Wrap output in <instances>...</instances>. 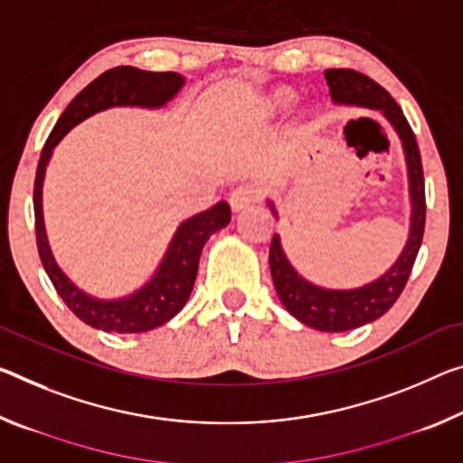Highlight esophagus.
Here are the masks:
<instances>
[{"instance_id":"34e87169","label":"esophagus","mask_w":463,"mask_h":463,"mask_svg":"<svg viewBox=\"0 0 463 463\" xmlns=\"http://www.w3.org/2000/svg\"><path fill=\"white\" fill-rule=\"evenodd\" d=\"M258 197H260V192L253 185H241L231 194L229 202H231L232 212H243L253 202H258Z\"/></svg>"}]
</instances>
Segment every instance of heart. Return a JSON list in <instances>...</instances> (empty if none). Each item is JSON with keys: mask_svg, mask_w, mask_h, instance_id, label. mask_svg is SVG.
Returning <instances> with one entry per match:
<instances>
[{"mask_svg": "<svg viewBox=\"0 0 463 463\" xmlns=\"http://www.w3.org/2000/svg\"><path fill=\"white\" fill-rule=\"evenodd\" d=\"M297 102V90L292 86H274L260 94L253 105L255 121H268L271 117L280 115Z\"/></svg>", "mask_w": 463, "mask_h": 463, "instance_id": "1", "label": "heart"}]
</instances>
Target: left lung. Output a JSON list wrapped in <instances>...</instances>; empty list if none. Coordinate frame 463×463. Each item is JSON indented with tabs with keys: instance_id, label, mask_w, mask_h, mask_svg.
I'll return each mask as SVG.
<instances>
[{
	"instance_id": "1",
	"label": "left lung",
	"mask_w": 463,
	"mask_h": 463,
	"mask_svg": "<svg viewBox=\"0 0 463 463\" xmlns=\"http://www.w3.org/2000/svg\"><path fill=\"white\" fill-rule=\"evenodd\" d=\"M326 80L334 105L364 107L371 109V111H379L385 117L402 142L408 175L410 226L406 245H403L402 253L392 263L390 269H385L375 280L356 286V288H326V286L313 284L300 276L290 260L286 258L280 234L271 237V280H274L276 292L286 307V311L298 319L300 324L319 329V332H348V329L361 327L379 319L381 315L392 309V305L402 295L410 271H412L418 249H420L422 243L427 205H424L420 152H418L412 128L408 126L398 102L375 80L354 70H327ZM266 203L271 214L280 218L269 197Z\"/></svg>"
}]
</instances>
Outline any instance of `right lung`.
I'll list each match as a JSON object with an SVG mask.
<instances>
[{
	"label": "right lung",
	"instance_id": "obj_1",
	"mask_svg": "<svg viewBox=\"0 0 463 463\" xmlns=\"http://www.w3.org/2000/svg\"><path fill=\"white\" fill-rule=\"evenodd\" d=\"M183 86H185V78L177 71H146L131 65L107 70L65 107L41 152L34 179V229L43 268L71 313L86 326L102 329V332L142 334L171 321L192 295L203 245L208 243L212 234L222 231L231 222V205L222 200L183 220L150 280H146L126 297L99 298L80 288L60 268L51 251L45 216H43V183H45L49 160L57 144L88 117L115 107L158 111L177 97Z\"/></svg>",
	"mask_w": 463,
	"mask_h": 463
}]
</instances>
